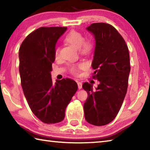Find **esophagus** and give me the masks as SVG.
Returning <instances> with one entry per match:
<instances>
[{"mask_svg": "<svg viewBox=\"0 0 150 150\" xmlns=\"http://www.w3.org/2000/svg\"><path fill=\"white\" fill-rule=\"evenodd\" d=\"M77 85H78V88H79V89H81V88H82V83H81V82H78V83H77Z\"/></svg>", "mask_w": 150, "mask_h": 150, "instance_id": "34e87169", "label": "esophagus"}]
</instances>
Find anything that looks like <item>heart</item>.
<instances>
[{"label":"heart","mask_w":150,"mask_h":150,"mask_svg":"<svg viewBox=\"0 0 150 150\" xmlns=\"http://www.w3.org/2000/svg\"><path fill=\"white\" fill-rule=\"evenodd\" d=\"M64 41L68 44L73 45L75 47L79 48V52L83 54H88L92 52L93 49V43L91 40L84 39L83 35L76 30H71L67 33L64 38ZM59 50L56 47L54 50V56L57 58L59 56ZM83 67V63H78L77 65L71 66L69 71L73 75H77L79 70Z\"/></svg>","instance_id":"b5f03b06"}]
</instances>
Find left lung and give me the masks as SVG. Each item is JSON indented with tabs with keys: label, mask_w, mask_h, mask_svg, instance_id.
Listing matches in <instances>:
<instances>
[{
	"label": "left lung",
	"mask_w": 150,
	"mask_h": 150,
	"mask_svg": "<svg viewBox=\"0 0 150 150\" xmlns=\"http://www.w3.org/2000/svg\"><path fill=\"white\" fill-rule=\"evenodd\" d=\"M87 30L96 41L92 67L93 78L99 81L97 88L83 84L88 97L83 106L85 118L95 126L106 125L115 118L128 89L130 71V54L126 42L115 27L106 23H93Z\"/></svg>",
	"instance_id": "1"
}]
</instances>
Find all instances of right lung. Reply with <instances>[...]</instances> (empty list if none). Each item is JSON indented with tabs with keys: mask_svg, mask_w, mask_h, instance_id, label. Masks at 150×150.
I'll list each match as a JSON object with an SVG mask.
<instances>
[{
	"mask_svg": "<svg viewBox=\"0 0 150 150\" xmlns=\"http://www.w3.org/2000/svg\"><path fill=\"white\" fill-rule=\"evenodd\" d=\"M67 27H41L22 42L19 49V72L28 104L34 115L45 124L62 121L77 83L65 78L52 82L51 71L57 40Z\"/></svg>",
	"mask_w": 150,
	"mask_h": 150,
	"instance_id": "obj_1",
	"label": "right lung"
}]
</instances>
